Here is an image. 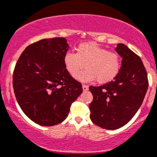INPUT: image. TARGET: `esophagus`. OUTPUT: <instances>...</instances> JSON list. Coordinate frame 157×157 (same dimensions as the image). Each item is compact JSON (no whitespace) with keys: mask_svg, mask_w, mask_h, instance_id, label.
<instances>
[{"mask_svg":"<svg viewBox=\"0 0 157 157\" xmlns=\"http://www.w3.org/2000/svg\"><path fill=\"white\" fill-rule=\"evenodd\" d=\"M82 88H83V91H86L88 90V86L85 85V84H83V85H82Z\"/></svg>","mask_w":157,"mask_h":157,"instance_id":"obj_1","label":"esophagus"}]
</instances>
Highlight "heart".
Returning a JSON list of instances; mask_svg holds the SVG:
<instances>
[{
  "instance_id": "heart-1",
  "label": "heart",
  "mask_w": 157,
  "mask_h": 157,
  "mask_svg": "<svg viewBox=\"0 0 157 157\" xmlns=\"http://www.w3.org/2000/svg\"><path fill=\"white\" fill-rule=\"evenodd\" d=\"M76 50V53L67 52L63 57L65 67L72 77H75L84 64L87 69L76 76L80 81L90 82L96 79L99 84H105L118 75L121 59L117 52H109L94 42L80 44Z\"/></svg>"
}]
</instances>
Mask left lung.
I'll use <instances>...</instances> for the list:
<instances>
[{
    "label": "left lung",
    "mask_w": 157,
    "mask_h": 157,
    "mask_svg": "<svg viewBox=\"0 0 157 157\" xmlns=\"http://www.w3.org/2000/svg\"><path fill=\"white\" fill-rule=\"evenodd\" d=\"M116 52L122 58L118 75L107 84L89 87L93 94L90 118L107 130L118 129L131 121L142 105L149 86L140 57L124 44H118Z\"/></svg>",
    "instance_id": "1"
}]
</instances>
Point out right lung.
I'll return each mask as SVG.
<instances>
[{"label": "right lung", "mask_w": 157, "mask_h": 157, "mask_svg": "<svg viewBox=\"0 0 157 157\" xmlns=\"http://www.w3.org/2000/svg\"><path fill=\"white\" fill-rule=\"evenodd\" d=\"M68 49L64 37L43 39L26 47L15 64L12 84L17 101L41 126L65 121L71 104L83 92L81 84L65 67Z\"/></svg>", "instance_id": "add662e5"}]
</instances>
